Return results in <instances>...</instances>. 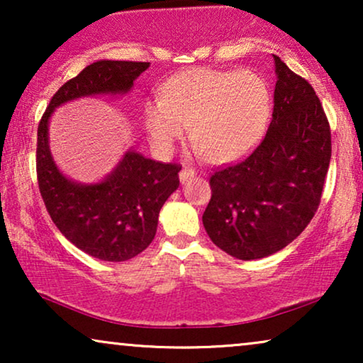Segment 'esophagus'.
<instances>
[{
    "instance_id": "1",
    "label": "esophagus",
    "mask_w": 363,
    "mask_h": 363,
    "mask_svg": "<svg viewBox=\"0 0 363 363\" xmlns=\"http://www.w3.org/2000/svg\"><path fill=\"white\" fill-rule=\"evenodd\" d=\"M191 177H195V170H193V168H183V170L180 172L182 182H186L188 178H191Z\"/></svg>"
}]
</instances>
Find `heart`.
Wrapping results in <instances>:
<instances>
[{
	"mask_svg": "<svg viewBox=\"0 0 363 363\" xmlns=\"http://www.w3.org/2000/svg\"><path fill=\"white\" fill-rule=\"evenodd\" d=\"M269 112L271 92L259 74L198 67L168 79L163 97L147 102L145 127L153 147L168 153L190 125L196 152L228 163L256 147Z\"/></svg>",
	"mask_w": 363,
	"mask_h": 363,
	"instance_id": "heart-1",
	"label": "heart"
}]
</instances>
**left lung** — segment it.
<instances>
[{"label":"left lung","instance_id":"obj_1","mask_svg":"<svg viewBox=\"0 0 363 363\" xmlns=\"http://www.w3.org/2000/svg\"><path fill=\"white\" fill-rule=\"evenodd\" d=\"M272 121L245 160L210 177L203 226L215 245L242 261L261 259L296 240L319 208L332 142L315 91L279 57Z\"/></svg>","mask_w":363,"mask_h":363}]
</instances>
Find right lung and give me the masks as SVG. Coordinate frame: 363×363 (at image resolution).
I'll use <instances>...</instances> for the list:
<instances>
[{
	"mask_svg": "<svg viewBox=\"0 0 363 363\" xmlns=\"http://www.w3.org/2000/svg\"><path fill=\"white\" fill-rule=\"evenodd\" d=\"M148 67L150 62H92L57 89L38 125V185L49 216L74 246L101 261H127L147 250L163 203L180 185L182 165L127 152L106 180L79 185L67 180L52 160L48 122L54 108L72 99L130 91Z\"/></svg>",
	"mask_w": 363,
	"mask_h": 363,
	"instance_id": "right-lung-1",
	"label": "right lung"
}]
</instances>
